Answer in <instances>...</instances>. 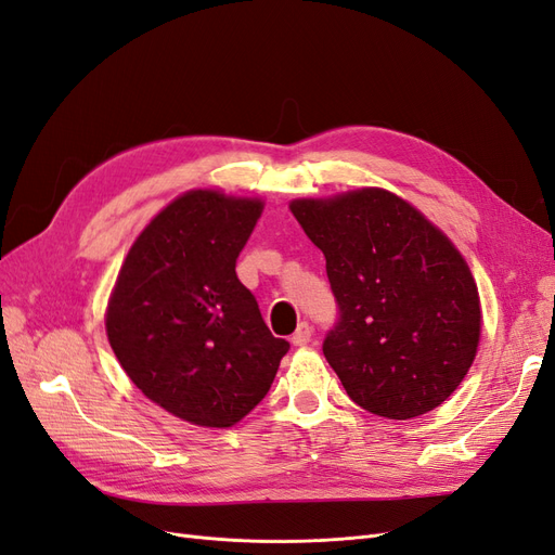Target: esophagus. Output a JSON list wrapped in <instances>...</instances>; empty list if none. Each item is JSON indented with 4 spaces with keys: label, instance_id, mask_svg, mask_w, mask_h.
<instances>
[{
    "label": "esophagus",
    "instance_id": "esophagus-1",
    "mask_svg": "<svg viewBox=\"0 0 555 555\" xmlns=\"http://www.w3.org/2000/svg\"><path fill=\"white\" fill-rule=\"evenodd\" d=\"M310 338H312V326H310L308 322H300V324L296 326L294 335H292V343H294L296 347H306V345L310 343Z\"/></svg>",
    "mask_w": 555,
    "mask_h": 555
}]
</instances>
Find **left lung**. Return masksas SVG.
<instances>
[{
    "label": "left lung",
    "mask_w": 555,
    "mask_h": 555,
    "mask_svg": "<svg viewBox=\"0 0 555 555\" xmlns=\"http://www.w3.org/2000/svg\"><path fill=\"white\" fill-rule=\"evenodd\" d=\"M289 208L326 257L338 319L322 349L347 396L398 422L442 405L473 365L481 331L461 251L384 190Z\"/></svg>",
    "instance_id": "8db88e82"
}]
</instances>
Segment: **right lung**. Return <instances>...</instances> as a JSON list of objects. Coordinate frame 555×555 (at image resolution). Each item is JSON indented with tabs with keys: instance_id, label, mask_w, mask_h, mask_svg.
Segmentation results:
<instances>
[{
	"instance_id": "add662e5",
	"label": "right lung",
	"mask_w": 555,
	"mask_h": 555,
	"mask_svg": "<svg viewBox=\"0 0 555 555\" xmlns=\"http://www.w3.org/2000/svg\"><path fill=\"white\" fill-rule=\"evenodd\" d=\"M261 208L210 190L176 198L131 245L111 296L106 333L125 373L196 426L241 422L289 351L236 275Z\"/></svg>"
}]
</instances>
